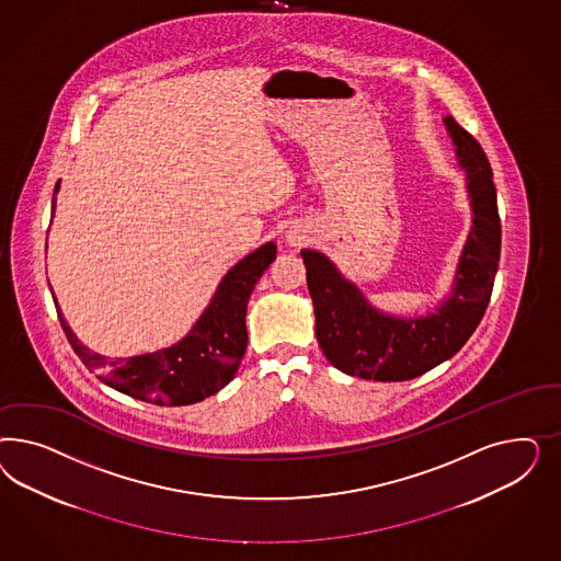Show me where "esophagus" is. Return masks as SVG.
Instances as JSON below:
<instances>
[{
    "label": "esophagus",
    "instance_id": "34e87169",
    "mask_svg": "<svg viewBox=\"0 0 561 561\" xmlns=\"http://www.w3.org/2000/svg\"><path fill=\"white\" fill-rule=\"evenodd\" d=\"M288 242L291 247H302L306 242V237L302 232H289Z\"/></svg>",
    "mask_w": 561,
    "mask_h": 561
}]
</instances>
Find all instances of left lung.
<instances>
[{"instance_id":"8db88e82","label":"left lung","mask_w":561,"mask_h":561,"mask_svg":"<svg viewBox=\"0 0 561 561\" xmlns=\"http://www.w3.org/2000/svg\"><path fill=\"white\" fill-rule=\"evenodd\" d=\"M442 123L457 148V167L465 172L471 228L453 288L434 312L420 317L385 312L324 253L300 251L314 306V333L324 357L341 373L378 382L422 376L459 352L490 305L502 244L492 167L476 137L457 121L446 115Z\"/></svg>"}]
</instances>
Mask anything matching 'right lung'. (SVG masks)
Returning a JSON list of instances; mask_svg holds the SVG:
<instances>
[{
	"label": "right lung",
	"instance_id": "add662e5",
	"mask_svg": "<svg viewBox=\"0 0 561 561\" xmlns=\"http://www.w3.org/2000/svg\"><path fill=\"white\" fill-rule=\"evenodd\" d=\"M59 185L61 181H57L53 191V216ZM275 256V242H265L253 253L242 256L221 277L204 314L191 327L187 335L152 354L106 357L92 352L71 331L55 294L53 302L57 306L59 323L66 331L69 345L84 362L85 368L99 373V378L108 387L141 401H150L153 405H191L216 394L237 376L249 340L244 323L247 305L259 277L267 272Z\"/></svg>",
	"mask_w": 561,
	"mask_h": 561
}]
</instances>
